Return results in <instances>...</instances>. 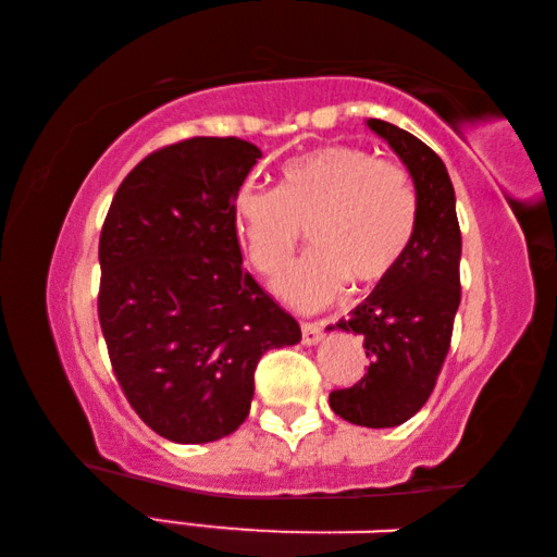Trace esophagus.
<instances>
[{
  "mask_svg": "<svg viewBox=\"0 0 557 557\" xmlns=\"http://www.w3.org/2000/svg\"><path fill=\"white\" fill-rule=\"evenodd\" d=\"M324 338V324L319 322H305L301 324V344L314 346Z\"/></svg>",
  "mask_w": 557,
  "mask_h": 557,
  "instance_id": "obj_1",
  "label": "esophagus"
}]
</instances>
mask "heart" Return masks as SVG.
<instances>
[{"label":"heart","mask_w":557,"mask_h":557,"mask_svg":"<svg viewBox=\"0 0 557 557\" xmlns=\"http://www.w3.org/2000/svg\"><path fill=\"white\" fill-rule=\"evenodd\" d=\"M233 215L262 275L282 270L307 228L312 250L272 287L289 307L314 312L346 282L373 287L398 268L418 225V194L403 166L361 147L326 145L282 166L277 188H240Z\"/></svg>","instance_id":"1"}]
</instances>
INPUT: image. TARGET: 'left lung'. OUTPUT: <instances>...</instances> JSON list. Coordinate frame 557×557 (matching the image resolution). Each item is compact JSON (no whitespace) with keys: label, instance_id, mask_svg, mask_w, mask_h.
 <instances>
[{"label":"left lung","instance_id":"obj_1","mask_svg":"<svg viewBox=\"0 0 557 557\" xmlns=\"http://www.w3.org/2000/svg\"><path fill=\"white\" fill-rule=\"evenodd\" d=\"M408 166L418 194L414 235L388 277L334 326L363 336L369 373L329 395L332 410L361 428H395L428 403L459 307L461 233L455 186L432 149L385 120H366Z\"/></svg>","mask_w":557,"mask_h":557}]
</instances>
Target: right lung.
<instances>
[{"instance_id": "add662e5", "label": "right lung", "mask_w": 557, "mask_h": 557, "mask_svg": "<svg viewBox=\"0 0 557 557\" xmlns=\"http://www.w3.org/2000/svg\"><path fill=\"white\" fill-rule=\"evenodd\" d=\"M260 157L238 137L157 149L102 225L98 314L112 371L139 418L176 445L238 430L260 356L301 338L243 268L233 201Z\"/></svg>"}]
</instances>
